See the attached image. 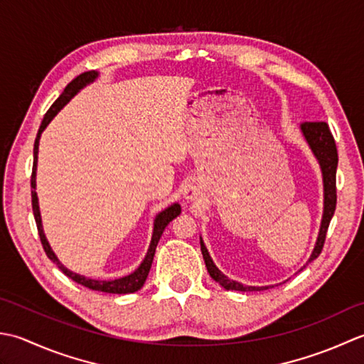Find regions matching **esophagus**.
Listing matches in <instances>:
<instances>
[{"label":"esophagus","mask_w":364,"mask_h":364,"mask_svg":"<svg viewBox=\"0 0 364 364\" xmlns=\"http://www.w3.org/2000/svg\"><path fill=\"white\" fill-rule=\"evenodd\" d=\"M183 196L185 199H188V201H198V198L201 196V193H199V188L195 183H188L185 185L183 188Z\"/></svg>","instance_id":"obj_1"}]
</instances>
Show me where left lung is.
Here are the masks:
<instances>
[{
    "instance_id": "obj_1",
    "label": "left lung",
    "mask_w": 364,
    "mask_h": 364,
    "mask_svg": "<svg viewBox=\"0 0 364 364\" xmlns=\"http://www.w3.org/2000/svg\"><path fill=\"white\" fill-rule=\"evenodd\" d=\"M303 136L308 141V144L313 151L314 157L317 159L318 165L322 169V179H323V215H322V223L321 229H318V237L316 242V247L313 250V255L308 259L306 265L314 261V259L322 253L325 237H327V231L330 226V221L335 215L336 209V168H338V151H336V143L335 138H333L330 127L327 122L323 121H314V122H303L300 125ZM201 251L203 257L207 267V272L209 275L217 281L220 286H223L226 291H240V292H251V291H265L269 286H243L242 283H237V281L229 279L226 275H223L218 270V267L213 264L212 257L207 251L205 245L201 239ZM305 265V267H306Z\"/></svg>"
}]
</instances>
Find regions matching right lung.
<instances>
[{
    "label": "right lung",
    "mask_w": 364,
    "mask_h": 364,
    "mask_svg": "<svg viewBox=\"0 0 364 364\" xmlns=\"http://www.w3.org/2000/svg\"><path fill=\"white\" fill-rule=\"evenodd\" d=\"M99 77V73L95 70L91 72H85L78 75L77 78H73L70 83L65 86L64 92L59 95L56 99V102L53 105L50 107V109L43 116V121L39 127V132H37V136L34 141V163H33V174H31V203H33V213H34V220H36V225H37V231H39V237H41V242H42V247L46 250V255L48 256V259H51L56 265L58 269L61 270L64 275H68L70 279L75 281V283L85 286L87 289H92V291H100V292H107V294H132V292H136L139 291L141 287L144 286L146 283V278L149 275V270H151V265L154 261V255H155V248H157V243L160 240V237L165 231V228L169 225V221H173L177 215L181 213V205L174 203L168 207V209L161 210L157 217L154 220V232H152V240L149 245V250H147V255L144 257V261L139 264L138 269L130 273L127 277H122V278H117V279H92V278H86L83 275H78L75 272H70L69 269H65V267L59 262V259L56 257V255L53 253V250L47 242V237L43 234V229H42V220H41V212H39V203H37V193H36V169H37V152H39V139L42 132L46 130L47 125L50 124V121L53 119V117L59 113V111L63 109V107L65 103H69V100L75 95L80 89H83L86 85L92 83V81Z\"/></svg>",
    "instance_id": "right-lung-1"
}]
</instances>
